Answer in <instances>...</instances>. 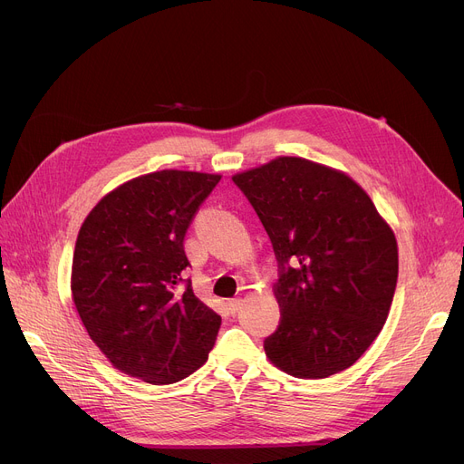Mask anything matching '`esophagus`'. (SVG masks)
I'll use <instances>...</instances> for the list:
<instances>
[{"label": "esophagus", "instance_id": "esophagus-1", "mask_svg": "<svg viewBox=\"0 0 464 464\" xmlns=\"http://www.w3.org/2000/svg\"><path fill=\"white\" fill-rule=\"evenodd\" d=\"M241 307V298H232V300H228L227 302V310H228V314H237V310Z\"/></svg>", "mask_w": 464, "mask_h": 464}]
</instances>
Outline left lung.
Instances as JSON below:
<instances>
[{"label":"left lung","instance_id":"1","mask_svg":"<svg viewBox=\"0 0 464 464\" xmlns=\"http://www.w3.org/2000/svg\"><path fill=\"white\" fill-rule=\"evenodd\" d=\"M247 196L277 258L281 307L266 357L302 380L355 364L387 321L399 249L370 196L349 175L279 157L232 178Z\"/></svg>","mask_w":464,"mask_h":464}]
</instances>
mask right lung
Segmentation results:
<instances>
[{
  "label": "right lung",
  "mask_w": 464,
  "mask_h": 464,
  "mask_svg": "<svg viewBox=\"0 0 464 464\" xmlns=\"http://www.w3.org/2000/svg\"><path fill=\"white\" fill-rule=\"evenodd\" d=\"M218 181L220 175L181 169L141 175L103 196L79 230L75 307L88 336L131 378L175 383L215 345L220 315L183 279L190 266L183 239Z\"/></svg>",
  "instance_id": "right-lung-1"
}]
</instances>
